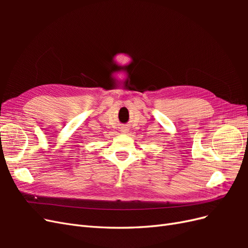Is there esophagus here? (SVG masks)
Instances as JSON below:
<instances>
[{
  "label": "esophagus",
  "instance_id": "1",
  "mask_svg": "<svg viewBox=\"0 0 248 248\" xmlns=\"http://www.w3.org/2000/svg\"><path fill=\"white\" fill-rule=\"evenodd\" d=\"M121 132H123V133H127V132H128V127H126V126L121 127Z\"/></svg>",
  "mask_w": 248,
  "mask_h": 248
}]
</instances>
